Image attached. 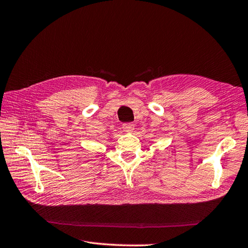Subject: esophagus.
<instances>
[{"instance_id": "34e87169", "label": "esophagus", "mask_w": 248, "mask_h": 248, "mask_svg": "<svg viewBox=\"0 0 248 248\" xmlns=\"http://www.w3.org/2000/svg\"><path fill=\"white\" fill-rule=\"evenodd\" d=\"M123 129L125 132H131V131H133V129H134V124L132 123H125V124H123Z\"/></svg>"}]
</instances>
